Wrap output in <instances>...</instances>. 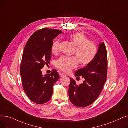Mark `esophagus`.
Listing matches in <instances>:
<instances>
[{"mask_svg": "<svg viewBox=\"0 0 128 128\" xmlns=\"http://www.w3.org/2000/svg\"><path fill=\"white\" fill-rule=\"evenodd\" d=\"M60 77H63L66 76V75L65 74H64V73H60Z\"/></svg>", "mask_w": 128, "mask_h": 128, "instance_id": "esophagus-1", "label": "esophagus"}]
</instances>
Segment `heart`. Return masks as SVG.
Segmentation results:
<instances>
[{
    "label": "heart",
    "mask_w": 128,
    "mask_h": 128,
    "mask_svg": "<svg viewBox=\"0 0 128 128\" xmlns=\"http://www.w3.org/2000/svg\"><path fill=\"white\" fill-rule=\"evenodd\" d=\"M69 39L76 46L74 54L76 57L63 56L56 62L57 67L64 72H68L77 66V60L82 65H85L90 63L95 58L97 48L93 42L88 41L87 38L82 33H75L70 34ZM60 42L55 41L52 45V51L54 54L58 52Z\"/></svg>",
    "instance_id": "obj_1"
}]
</instances>
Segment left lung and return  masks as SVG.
Returning <instances> with one entry per match:
<instances>
[{
	"instance_id": "obj_1",
	"label": "left lung",
	"mask_w": 128,
	"mask_h": 128,
	"mask_svg": "<svg viewBox=\"0 0 128 128\" xmlns=\"http://www.w3.org/2000/svg\"><path fill=\"white\" fill-rule=\"evenodd\" d=\"M107 66L106 48L102 42L99 43L96 56L92 62L75 72L77 77L84 78L82 84L78 86L76 81L70 78L68 95L72 104L78 107H85L95 101L106 81Z\"/></svg>"
}]
</instances>
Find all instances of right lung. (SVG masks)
Here are the masks:
<instances>
[{
    "mask_svg": "<svg viewBox=\"0 0 128 128\" xmlns=\"http://www.w3.org/2000/svg\"><path fill=\"white\" fill-rule=\"evenodd\" d=\"M63 32L44 28L33 33L26 44L20 74L24 90L31 101L43 104L51 99L53 86L59 79L57 71L43 75L41 69L51 58L53 40Z\"/></svg>",
    "mask_w": 128,
    "mask_h": 128,
    "instance_id": "add662e5",
    "label": "right lung"
}]
</instances>
